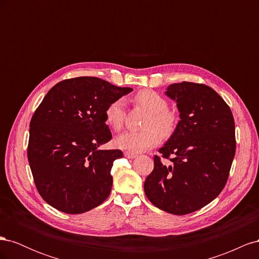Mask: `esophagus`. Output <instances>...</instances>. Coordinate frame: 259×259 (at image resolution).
Masks as SVG:
<instances>
[{"instance_id": "1", "label": "esophagus", "mask_w": 259, "mask_h": 259, "mask_svg": "<svg viewBox=\"0 0 259 259\" xmlns=\"http://www.w3.org/2000/svg\"><path fill=\"white\" fill-rule=\"evenodd\" d=\"M124 155L126 156L127 159H135L136 156H137V154L132 153V152H130V151H125V152H124Z\"/></svg>"}]
</instances>
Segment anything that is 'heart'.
Listing matches in <instances>:
<instances>
[{
    "instance_id": "heart-1",
    "label": "heart",
    "mask_w": 259,
    "mask_h": 259,
    "mask_svg": "<svg viewBox=\"0 0 259 259\" xmlns=\"http://www.w3.org/2000/svg\"><path fill=\"white\" fill-rule=\"evenodd\" d=\"M135 101L150 112L145 124L147 130L124 132L116 137L115 144L123 150L138 153L155 147L161 142V135L169 136L176 127L177 116L174 111L167 109L166 99L153 91L138 92ZM105 119L114 131L122 128L125 119V100L123 98H117L108 105Z\"/></svg>"
}]
</instances>
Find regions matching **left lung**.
<instances>
[{"mask_svg":"<svg viewBox=\"0 0 259 259\" xmlns=\"http://www.w3.org/2000/svg\"><path fill=\"white\" fill-rule=\"evenodd\" d=\"M165 95L176 101L180 121L154 156L145 193L153 205L186 215L207 205L222 192L236 153L234 120L229 106L207 85L170 84Z\"/></svg>","mask_w":259,"mask_h":259,"instance_id":"left-lung-1","label":"left lung"}]
</instances>
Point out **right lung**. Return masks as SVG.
Instances as JSON below:
<instances>
[{
  "mask_svg": "<svg viewBox=\"0 0 259 259\" xmlns=\"http://www.w3.org/2000/svg\"><path fill=\"white\" fill-rule=\"evenodd\" d=\"M133 89L94 76L57 83L30 122L28 160L36 189L56 209L81 214L110 194L113 162L121 150H100L112 138L105 111Z\"/></svg>",
  "mask_w": 259,
  "mask_h": 259,
  "instance_id": "add662e5",
  "label": "right lung"
}]
</instances>
